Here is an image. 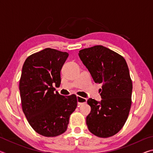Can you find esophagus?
Returning a JSON list of instances; mask_svg holds the SVG:
<instances>
[{"label":"esophagus","mask_w":153,"mask_h":153,"mask_svg":"<svg viewBox=\"0 0 153 153\" xmlns=\"http://www.w3.org/2000/svg\"><path fill=\"white\" fill-rule=\"evenodd\" d=\"M77 105L80 106L84 103H86L87 102V99L85 98H82L79 96H77Z\"/></svg>","instance_id":"obj_1"}]
</instances>
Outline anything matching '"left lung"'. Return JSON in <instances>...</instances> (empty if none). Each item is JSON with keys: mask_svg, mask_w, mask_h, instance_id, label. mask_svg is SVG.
Here are the masks:
<instances>
[{"mask_svg": "<svg viewBox=\"0 0 153 153\" xmlns=\"http://www.w3.org/2000/svg\"><path fill=\"white\" fill-rule=\"evenodd\" d=\"M78 55L95 83L102 84V100H88L91 111L86 117L90 132L100 138L117 134L128 119L131 104L132 82L125 59L101 45L84 48Z\"/></svg>", "mask_w": 153, "mask_h": 153, "instance_id": "obj_1", "label": "left lung"}]
</instances>
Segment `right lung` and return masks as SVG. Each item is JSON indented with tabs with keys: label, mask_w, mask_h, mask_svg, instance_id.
<instances>
[{
	"label": "right lung",
	"mask_w": 153,
	"mask_h": 153,
	"mask_svg": "<svg viewBox=\"0 0 153 153\" xmlns=\"http://www.w3.org/2000/svg\"><path fill=\"white\" fill-rule=\"evenodd\" d=\"M69 54L46 48L25 61L19 81L22 109L36 132L46 137L64 133L77 107L75 94L62 96L54 86L61 84V70Z\"/></svg>",
	"instance_id": "right-lung-1"
}]
</instances>
